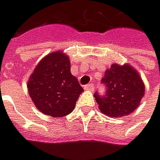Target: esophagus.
<instances>
[{
    "instance_id": "34e87169",
    "label": "esophagus",
    "mask_w": 160,
    "mask_h": 160,
    "mask_svg": "<svg viewBox=\"0 0 160 160\" xmlns=\"http://www.w3.org/2000/svg\"><path fill=\"white\" fill-rule=\"evenodd\" d=\"M84 89H85V90H88V91H94L95 85H94L93 83H89V84H87V85L84 86Z\"/></svg>"
}]
</instances>
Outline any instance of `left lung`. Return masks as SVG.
<instances>
[{"mask_svg": "<svg viewBox=\"0 0 160 160\" xmlns=\"http://www.w3.org/2000/svg\"><path fill=\"white\" fill-rule=\"evenodd\" d=\"M106 92L94 94L100 111L109 116H125L134 112L144 95V84L138 72L128 64L116 63L105 72L101 79Z\"/></svg>", "mask_w": 160, "mask_h": 160, "instance_id": "obj_1", "label": "left lung"}]
</instances>
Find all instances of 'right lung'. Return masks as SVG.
Here are the masks:
<instances>
[{"mask_svg": "<svg viewBox=\"0 0 160 160\" xmlns=\"http://www.w3.org/2000/svg\"><path fill=\"white\" fill-rule=\"evenodd\" d=\"M28 90L35 107L52 117L69 114L83 92L62 52H52L40 61L29 78Z\"/></svg>", "mask_w": 160, "mask_h": 160, "instance_id": "1", "label": "right lung"}]
</instances>
